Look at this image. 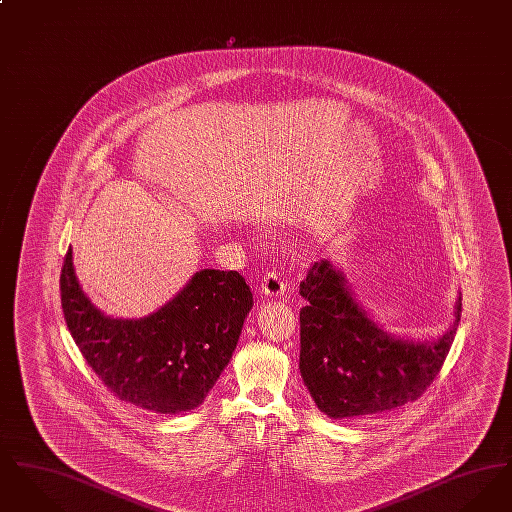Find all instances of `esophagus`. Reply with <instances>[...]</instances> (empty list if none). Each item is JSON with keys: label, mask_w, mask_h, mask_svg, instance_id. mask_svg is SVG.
<instances>
[{"label": "esophagus", "mask_w": 512, "mask_h": 512, "mask_svg": "<svg viewBox=\"0 0 512 512\" xmlns=\"http://www.w3.org/2000/svg\"><path fill=\"white\" fill-rule=\"evenodd\" d=\"M261 293L268 295V297H278V295L286 293V284H284V280L280 278V274L276 270H270L265 276V280L261 282Z\"/></svg>", "instance_id": "1"}]
</instances>
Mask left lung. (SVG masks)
<instances>
[{
  "label": "left lung",
  "mask_w": 512,
  "mask_h": 512,
  "mask_svg": "<svg viewBox=\"0 0 512 512\" xmlns=\"http://www.w3.org/2000/svg\"><path fill=\"white\" fill-rule=\"evenodd\" d=\"M307 305L299 311L301 378L318 409L330 418L390 413L416 401L438 376L461 320L436 341L386 334L349 292L330 261H318L299 284Z\"/></svg>",
  "instance_id": "left-lung-1"
}]
</instances>
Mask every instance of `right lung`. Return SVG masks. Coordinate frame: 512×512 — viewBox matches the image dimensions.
Instances as JSON below:
<instances>
[{"mask_svg":"<svg viewBox=\"0 0 512 512\" xmlns=\"http://www.w3.org/2000/svg\"><path fill=\"white\" fill-rule=\"evenodd\" d=\"M61 305L82 357L107 390L151 413L199 407L236 349L253 295L236 270L203 268L149 317H105L82 292L69 247Z\"/></svg>","mask_w":512,"mask_h":512,"instance_id":"add662e5","label":"right lung"}]
</instances>
